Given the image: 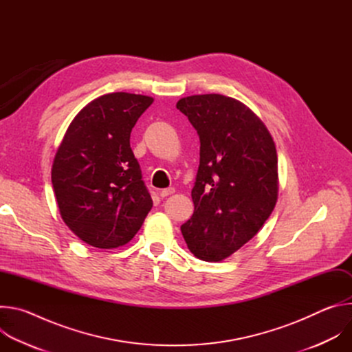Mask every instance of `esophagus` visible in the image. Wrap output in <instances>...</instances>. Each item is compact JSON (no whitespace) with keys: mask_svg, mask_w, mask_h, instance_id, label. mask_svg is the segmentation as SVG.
<instances>
[{"mask_svg":"<svg viewBox=\"0 0 352 352\" xmlns=\"http://www.w3.org/2000/svg\"><path fill=\"white\" fill-rule=\"evenodd\" d=\"M175 192V188H173V186H170V188H166V189H162L160 192H159V195L162 196V197H166V196H168V195H173Z\"/></svg>","mask_w":352,"mask_h":352,"instance_id":"obj_1","label":"esophagus"}]
</instances>
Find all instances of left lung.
Returning a JSON list of instances; mask_svg holds the SVG:
<instances>
[{"mask_svg": "<svg viewBox=\"0 0 352 352\" xmlns=\"http://www.w3.org/2000/svg\"><path fill=\"white\" fill-rule=\"evenodd\" d=\"M177 109L200 140L195 210L181 231L196 258L221 262L258 234L276 206V144L261 118L232 97L188 96Z\"/></svg>", "mask_w": 352, "mask_h": 352, "instance_id": "left-lung-1", "label": "left lung"}]
</instances>
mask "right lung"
I'll use <instances>...</instances> for the list:
<instances>
[{"instance_id":"obj_1","label":"right lung","mask_w":352,"mask_h":352,"mask_svg":"<svg viewBox=\"0 0 352 352\" xmlns=\"http://www.w3.org/2000/svg\"><path fill=\"white\" fill-rule=\"evenodd\" d=\"M152 103L125 91L100 96L72 120L57 150L52 181L61 217L94 248L128 243L153 206L129 143Z\"/></svg>"}]
</instances>
